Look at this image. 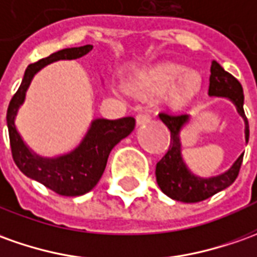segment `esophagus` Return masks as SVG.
Listing matches in <instances>:
<instances>
[{
  "mask_svg": "<svg viewBox=\"0 0 257 257\" xmlns=\"http://www.w3.org/2000/svg\"><path fill=\"white\" fill-rule=\"evenodd\" d=\"M136 120H137V124L139 125H143V124H147V123H150L151 121V116L148 114V113H139L137 116H136Z\"/></svg>",
  "mask_w": 257,
  "mask_h": 257,
  "instance_id": "esophagus-1",
  "label": "esophagus"
}]
</instances>
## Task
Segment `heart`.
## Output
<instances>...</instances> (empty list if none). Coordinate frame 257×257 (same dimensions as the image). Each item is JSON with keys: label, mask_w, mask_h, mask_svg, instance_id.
I'll return each instance as SVG.
<instances>
[{"label": "heart", "mask_w": 257, "mask_h": 257, "mask_svg": "<svg viewBox=\"0 0 257 257\" xmlns=\"http://www.w3.org/2000/svg\"><path fill=\"white\" fill-rule=\"evenodd\" d=\"M178 64H159L139 78V85L144 89L164 92V100L171 107L186 105L200 89V75L186 72Z\"/></svg>", "instance_id": "b5f03b06"}]
</instances>
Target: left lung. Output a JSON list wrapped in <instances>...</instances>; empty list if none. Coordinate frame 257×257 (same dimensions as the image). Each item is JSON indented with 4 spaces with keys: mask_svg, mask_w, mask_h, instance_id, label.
I'll use <instances>...</instances> for the list:
<instances>
[{
    "mask_svg": "<svg viewBox=\"0 0 257 257\" xmlns=\"http://www.w3.org/2000/svg\"><path fill=\"white\" fill-rule=\"evenodd\" d=\"M210 96H225L231 99L233 105L236 106L238 113L243 117L246 124V141L249 140V123L243 110V89L236 78L226 72L217 61L211 64V75H210V86H208ZM159 117L166 124L171 132V144L168 152L157 164L155 176L159 189L169 196L171 199L183 201V203H197L214 196L215 193L221 192L231 186L239 175L240 165L243 161V154L232 168L225 173L211 179H200L187 171V168L182 161L180 155V140L179 132L182 125L189 120L187 114L175 110H162Z\"/></svg>",
    "mask_w": 257,
    "mask_h": 257,
    "instance_id": "left-lung-1",
    "label": "left lung"
}]
</instances>
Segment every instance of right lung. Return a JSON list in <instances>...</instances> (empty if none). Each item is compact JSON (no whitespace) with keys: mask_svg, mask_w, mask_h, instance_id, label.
<instances>
[{"mask_svg":"<svg viewBox=\"0 0 257 257\" xmlns=\"http://www.w3.org/2000/svg\"><path fill=\"white\" fill-rule=\"evenodd\" d=\"M92 50L91 44L81 47L63 49L28 65L22 84L12 96L7 110V124L10 133V144L12 158L21 172L28 178L37 180L60 196L74 197L82 196L92 190L102 178L106 162L113 147L125 139L136 127V118L123 117L117 120L98 118L92 123L88 134L77 150L64 157L54 159L40 158L33 155L25 146L15 128V116L18 107L24 102L25 92L32 78L44 65L57 60H72L85 56Z\"/></svg>","mask_w":257,"mask_h":257,"instance_id":"right-lung-1","label":"right lung"}]
</instances>
